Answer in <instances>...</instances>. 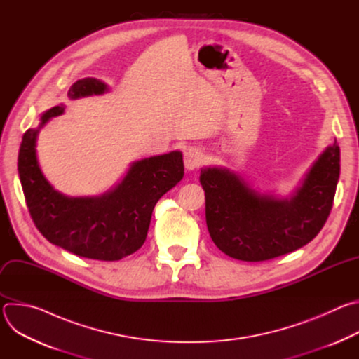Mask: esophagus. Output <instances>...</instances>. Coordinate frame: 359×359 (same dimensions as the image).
<instances>
[{
  "instance_id": "obj_1",
  "label": "esophagus",
  "mask_w": 359,
  "mask_h": 359,
  "mask_svg": "<svg viewBox=\"0 0 359 359\" xmlns=\"http://www.w3.org/2000/svg\"><path fill=\"white\" fill-rule=\"evenodd\" d=\"M203 159H204L203 151L194 146L187 147L183 153V161H184V166L187 170H194L198 166H201Z\"/></svg>"
}]
</instances>
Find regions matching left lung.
I'll return each instance as SVG.
<instances>
[{
	"mask_svg": "<svg viewBox=\"0 0 359 359\" xmlns=\"http://www.w3.org/2000/svg\"><path fill=\"white\" fill-rule=\"evenodd\" d=\"M339 179V146H328L290 198L260 194L223 168L200 172L215 244L241 262H266L310 243L324 227Z\"/></svg>",
	"mask_w": 359,
	"mask_h": 359,
	"instance_id": "left-lung-1",
	"label": "left lung"
}]
</instances>
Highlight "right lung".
I'll use <instances>...</instances> for the list:
<instances>
[{
    "label": "right lung",
    "mask_w": 359,
    "mask_h": 359,
    "mask_svg": "<svg viewBox=\"0 0 359 359\" xmlns=\"http://www.w3.org/2000/svg\"><path fill=\"white\" fill-rule=\"evenodd\" d=\"M107 85L95 78L76 81L71 99L100 95ZM65 107H54L41 116L38 129H28L18 153V173L29 215L39 233L79 257L116 262L130 255L146 240L158 200L184 175L180 151L132 163L123 180L97 197H68L43 177L36 161L39 129Z\"/></svg>",
    "instance_id": "obj_1"
}]
</instances>
